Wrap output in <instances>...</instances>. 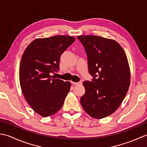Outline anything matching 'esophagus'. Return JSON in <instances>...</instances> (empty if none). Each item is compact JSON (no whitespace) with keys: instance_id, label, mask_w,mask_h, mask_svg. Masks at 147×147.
<instances>
[{"instance_id":"obj_1","label":"esophagus","mask_w":147,"mask_h":147,"mask_svg":"<svg viewBox=\"0 0 147 147\" xmlns=\"http://www.w3.org/2000/svg\"><path fill=\"white\" fill-rule=\"evenodd\" d=\"M72 84H73V85H82V82H72Z\"/></svg>"}]
</instances>
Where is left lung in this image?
<instances>
[{
	"label": "left lung",
	"instance_id": "left-lung-1",
	"mask_svg": "<svg viewBox=\"0 0 147 147\" xmlns=\"http://www.w3.org/2000/svg\"><path fill=\"white\" fill-rule=\"evenodd\" d=\"M88 57L92 82L83 85L85 93L80 98L85 111L95 119H102L117 110L130 85V69L123 49L115 40L95 35H80Z\"/></svg>",
	"mask_w": 147,
	"mask_h": 147
}]
</instances>
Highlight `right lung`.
<instances>
[{"label": "right lung", "mask_w": 147, "mask_h": 147, "mask_svg": "<svg viewBox=\"0 0 147 147\" xmlns=\"http://www.w3.org/2000/svg\"><path fill=\"white\" fill-rule=\"evenodd\" d=\"M76 38L56 35L36 38L22 56L20 66V86L26 100L42 117L55 114L63 105L71 83L55 78L52 73L59 69L61 55Z\"/></svg>", "instance_id": "right-lung-1"}]
</instances>
